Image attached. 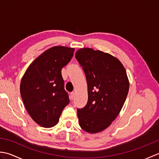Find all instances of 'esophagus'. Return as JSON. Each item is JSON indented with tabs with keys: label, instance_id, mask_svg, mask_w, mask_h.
Listing matches in <instances>:
<instances>
[{
	"label": "esophagus",
	"instance_id": "obj_1",
	"mask_svg": "<svg viewBox=\"0 0 159 159\" xmlns=\"http://www.w3.org/2000/svg\"><path fill=\"white\" fill-rule=\"evenodd\" d=\"M74 97H75V94H74V92H72L70 93V98L73 100L74 98Z\"/></svg>",
	"mask_w": 159,
	"mask_h": 159
}]
</instances>
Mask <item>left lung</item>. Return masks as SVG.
Listing matches in <instances>:
<instances>
[{
  "instance_id": "obj_1",
  "label": "left lung",
  "mask_w": 159,
  "mask_h": 159,
  "mask_svg": "<svg viewBox=\"0 0 159 159\" xmlns=\"http://www.w3.org/2000/svg\"><path fill=\"white\" fill-rule=\"evenodd\" d=\"M75 57L87 83L88 100L77 109L79 125L89 133L109 127L121 110L129 89L126 70L116 57L92 48L78 50Z\"/></svg>"
}]
</instances>
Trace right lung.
Listing matches in <instances>:
<instances>
[{
  "instance_id": "1",
  "label": "right lung",
  "mask_w": 159,
  "mask_h": 159,
  "mask_svg": "<svg viewBox=\"0 0 159 159\" xmlns=\"http://www.w3.org/2000/svg\"><path fill=\"white\" fill-rule=\"evenodd\" d=\"M74 51L65 46L48 49L29 66L21 80L20 94L26 109L42 127L55 126L70 102L61 69L72 59Z\"/></svg>"
}]
</instances>
